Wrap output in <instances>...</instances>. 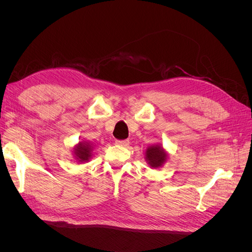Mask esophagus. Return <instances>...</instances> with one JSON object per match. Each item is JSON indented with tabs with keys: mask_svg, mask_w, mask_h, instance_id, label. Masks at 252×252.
<instances>
[{
	"mask_svg": "<svg viewBox=\"0 0 252 252\" xmlns=\"http://www.w3.org/2000/svg\"><path fill=\"white\" fill-rule=\"evenodd\" d=\"M116 143L118 144V145H121V146H128L129 145V140H117L116 141Z\"/></svg>",
	"mask_w": 252,
	"mask_h": 252,
	"instance_id": "1",
	"label": "esophagus"
}]
</instances>
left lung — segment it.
Segmentation results:
<instances>
[{"instance_id": "1", "label": "left lung", "mask_w": 252, "mask_h": 252, "mask_svg": "<svg viewBox=\"0 0 252 252\" xmlns=\"http://www.w3.org/2000/svg\"><path fill=\"white\" fill-rule=\"evenodd\" d=\"M166 158H167V154L161 146H158V145L150 146L146 150L147 162L151 167H154V168L161 167L166 161Z\"/></svg>"}]
</instances>
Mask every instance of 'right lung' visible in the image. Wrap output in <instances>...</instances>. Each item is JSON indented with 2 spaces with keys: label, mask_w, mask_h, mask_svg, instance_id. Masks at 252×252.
Here are the masks:
<instances>
[{
  "label": "right lung",
  "mask_w": 252,
  "mask_h": 252,
  "mask_svg": "<svg viewBox=\"0 0 252 252\" xmlns=\"http://www.w3.org/2000/svg\"><path fill=\"white\" fill-rule=\"evenodd\" d=\"M91 151H93V146L89 143L80 142L77 147L74 148V155L77 157L79 162H87L91 158Z\"/></svg>",
  "instance_id": "right-lung-1"
}]
</instances>
